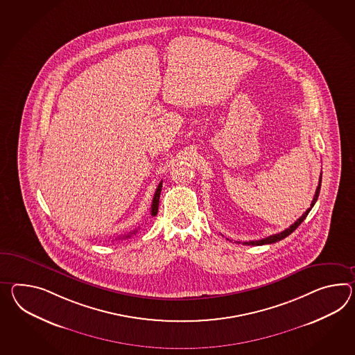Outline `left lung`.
<instances>
[{
    "label": "left lung",
    "mask_w": 355,
    "mask_h": 355,
    "mask_svg": "<svg viewBox=\"0 0 355 355\" xmlns=\"http://www.w3.org/2000/svg\"><path fill=\"white\" fill-rule=\"evenodd\" d=\"M320 182H322V173H320V183H318V187H317V190H315V195H314V198H313V201H311V208L308 209L305 213H304L303 216H300L296 222H295L294 225H290L288 228H286L285 231H282V232H279V234H272V236H268V237H266V239H261V240H257V241H249V242H243V245H251V246H260V245H267V243H275L277 241H281V240H284L285 237H287L288 234H293L295 230L299 227V225H302V222H303L304 219L306 218V216L309 214V211H311V208L314 207V204H315V201L318 200V195H320Z\"/></svg>",
    "instance_id": "8db88e82"
}]
</instances>
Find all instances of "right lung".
Instances as JSON below:
<instances>
[{"instance_id": "obj_1", "label": "right lung", "mask_w": 355, "mask_h": 355, "mask_svg": "<svg viewBox=\"0 0 355 355\" xmlns=\"http://www.w3.org/2000/svg\"><path fill=\"white\" fill-rule=\"evenodd\" d=\"M162 186H163V181L160 182V183L157 184V189H156L155 195H154V199H153V204H151V216H153L157 214L159 198H160V192H162ZM136 232H137V230H135L133 232H130V234H125V236H123V237H124V239H128V237H130L133 234H136Z\"/></svg>"}]
</instances>
